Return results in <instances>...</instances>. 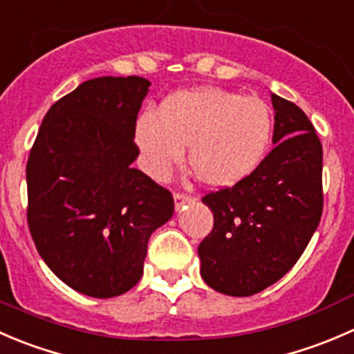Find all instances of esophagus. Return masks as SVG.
Masks as SVG:
<instances>
[{"label":"esophagus","mask_w":354,"mask_h":354,"mask_svg":"<svg viewBox=\"0 0 354 354\" xmlns=\"http://www.w3.org/2000/svg\"><path fill=\"white\" fill-rule=\"evenodd\" d=\"M192 201H194V198L189 194H180V192H176V194H174V203H176L177 212H180L185 205H191Z\"/></svg>","instance_id":"34e87169"}]
</instances>
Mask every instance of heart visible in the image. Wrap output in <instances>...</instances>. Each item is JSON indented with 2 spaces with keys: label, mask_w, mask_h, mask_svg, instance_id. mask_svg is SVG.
<instances>
[{
  "label": "heart",
  "mask_w": 354,
  "mask_h": 354,
  "mask_svg": "<svg viewBox=\"0 0 354 354\" xmlns=\"http://www.w3.org/2000/svg\"><path fill=\"white\" fill-rule=\"evenodd\" d=\"M272 134L274 118L265 101L222 87L172 94L158 115L142 113L136 124V142L149 176L165 178L189 146L192 174L213 189L250 177L267 156Z\"/></svg>",
  "instance_id": "heart-1"
}]
</instances>
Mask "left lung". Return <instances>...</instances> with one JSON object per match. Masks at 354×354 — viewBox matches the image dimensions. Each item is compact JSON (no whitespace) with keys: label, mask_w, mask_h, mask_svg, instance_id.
Listing matches in <instances>:
<instances>
[{"label":"left lung","mask_w":354,"mask_h":354,"mask_svg":"<svg viewBox=\"0 0 354 354\" xmlns=\"http://www.w3.org/2000/svg\"><path fill=\"white\" fill-rule=\"evenodd\" d=\"M275 148L232 187L209 192L213 230L198 248L201 277L227 296H251L284 277L320 223L322 145L299 106L272 93Z\"/></svg>","instance_id":"left-lung-1"}]
</instances>
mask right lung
<instances>
[{
    "label": "right lung",
    "mask_w": 354,
    "mask_h": 354,
    "mask_svg": "<svg viewBox=\"0 0 354 354\" xmlns=\"http://www.w3.org/2000/svg\"><path fill=\"white\" fill-rule=\"evenodd\" d=\"M151 82L96 77L48 110L27 162V222L44 263L73 291L115 297L142 277L174 198L141 170L136 120Z\"/></svg>",
    "instance_id": "right-lung-1"
}]
</instances>
